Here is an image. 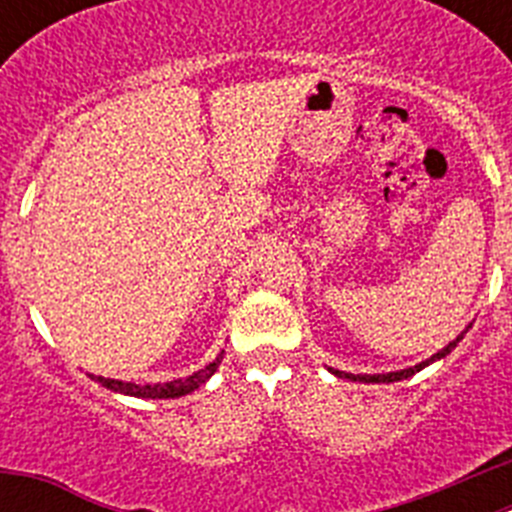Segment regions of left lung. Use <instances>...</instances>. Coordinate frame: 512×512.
I'll return each instance as SVG.
<instances>
[{
	"label": "left lung",
	"mask_w": 512,
	"mask_h": 512,
	"mask_svg": "<svg viewBox=\"0 0 512 512\" xmlns=\"http://www.w3.org/2000/svg\"><path fill=\"white\" fill-rule=\"evenodd\" d=\"M464 333H467V330H464ZM464 333H461V336H456V341H451L446 348H441L438 354H433L431 359L420 361V364L410 366V369H400V372H390V374H348V372H338V369H330V372L336 374V377H341V379H351V382H366V384H369V382H374V384H382V382H400V379L413 377L415 372H420V369H425V366L433 364V361L443 359V356H449L451 351H454V348H456V343H459L461 338H464Z\"/></svg>",
	"instance_id": "obj_1"
}]
</instances>
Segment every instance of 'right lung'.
Returning <instances> with one entry per match:
<instances>
[{"instance_id":"right-lung-1","label":"right lung","mask_w":512,"mask_h":512,"mask_svg":"<svg viewBox=\"0 0 512 512\" xmlns=\"http://www.w3.org/2000/svg\"><path fill=\"white\" fill-rule=\"evenodd\" d=\"M220 361H223V351H220V356H217L212 364H207L205 369H200V372H194L192 377L187 379H174V382H164V384H135V382H120V379H104V377H94V374H89V377L94 379V382H99L102 387H107V390L112 392H120V395H133V397H151V400H169V397H182V395H189V392H194L200 384H205L207 379L212 377V374L217 372V366H220Z\"/></svg>"}]
</instances>
